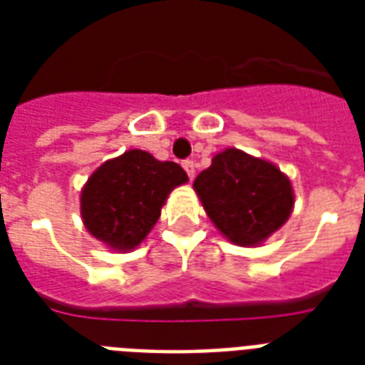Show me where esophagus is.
<instances>
[{"mask_svg":"<svg viewBox=\"0 0 365 365\" xmlns=\"http://www.w3.org/2000/svg\"><path fill=\"white\" fill-rule=\"evenodd\" d=\"M183 170L187 172L189 180H193V178H195V163H193V160H183Z\"/></svg>","mask_w":365,"mask_h":365,"instance_id":"obj_1","label":"esophagus"}]
</instances>
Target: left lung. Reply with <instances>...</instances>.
Masks as SVG:
<instances>
[{"label":"left lung","instance_id":"1","mask_svg":"<svg viewBox=\"0 0 365 365\" xmlns=\"http://www.w3.org/2000/svg\"><path fill=\"white\" fill-rule=\"evenodd\" d=\"M206 216L229 242L255 248L288 222L295 205L289 178L274 163L227 148L195 178Z\"/></svg>","mask_w":365,"mask_h":365}]
</instances>
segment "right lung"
<instances>
[{"label":"right lung","mask_w":365,"mask_h":365,"mask_svg":"<svg viewBox=\"0 0 365 365\" xmlns=\"http://www.w3.org/2000/svg\"><path fill=\"white\" fill-rule=\"evenodd\" d=\"M187 182L176 163L128 149L100 165L83 185V225L111 252H132L155 227L168 195Z\"/></svg>","instance_id":"add662e5"}]
</instances>
